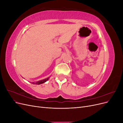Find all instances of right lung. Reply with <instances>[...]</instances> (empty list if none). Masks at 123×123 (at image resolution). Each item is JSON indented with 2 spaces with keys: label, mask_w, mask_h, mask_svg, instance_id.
Returning <instances> with one entry per match:
<instances>
[{
  "label": "right lung",
  "mask_w": 123,
  "mask_h": 123,
  "mask_svg": "<svg viewBox=\"0 0 123 123\" xmlns=\"http://www.w3.org/2000/svg\"><path fill=\"white\" fill-rule=\"evenodd\" d=\"M49 79V77H48V78H47V79H44V80H39V81H37V82L32 83V84H36V85H40V84H43L44 83H45L46 81H47Z\"/></svg>",
  "instance_id": "obj_1"
}]
</instances>
